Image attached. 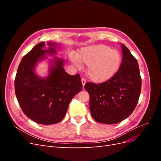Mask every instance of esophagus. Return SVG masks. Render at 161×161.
Returning <instances> with one entry per match:
<instances>
[{
    "mask_svg": "<svg viewBox=\"0 0 161 161\" xmlns=\"http://www.w3.org/2000/svg\"><path fill=\"white\" fill-rule=\"evenodd\" d=\"M81 82H82V86H83V87H84V86H85V85L86 83V79H85V78H82V79H81Z\"/></svg>",
    "mask_w": 161,
    "mask_h": 161,
    "instance_id": "1",
    "label": "esophagus"
}]
</instances>
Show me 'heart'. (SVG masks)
Wrapping results in <instances>:
<instances>
[{
  "mask_svg": "<svg viewBox=\"0 0 161 161\" xmlns=\"http://www.w3.org/2000/svg\"><path fill=\"white\" fill-rule=\"evenodd\" d=\"M69 58L77 67L81 66V61L88 66L87 75L95 82L109 80L120 69L121 56L116 50L106 45H95L82 48L79 56L70 53Z\"/></svg>",
  "mask_w": 161,
  "mask_h": 161,
  "instance_id": "b5f03b06",
  "label": "heart"
}]
</instances>
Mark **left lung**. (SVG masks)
Here are the masks:
<instances>
[{
	"mask_svg": "<svg viewBox=\"0 0 161 161\" xmlns=\"http://www.w3.org/2000/svg\"><path fill=\"white\" fill-rule=\"evenodd\" d=\"M122 61L118 72L109 80L99 84L86 82L90 95V111L95 121L118 124L132 113L138 103L142 79L137 60L123 43Z\"/></svg>",
	"mask_w": 161,
	"mask_h": 161,
	"instance_id": "8db88e82",
	"label": "left lung"
}]
</instances>
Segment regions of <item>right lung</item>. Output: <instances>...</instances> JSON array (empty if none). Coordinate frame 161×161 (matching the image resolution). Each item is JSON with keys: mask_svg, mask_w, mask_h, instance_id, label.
Masks as SVG:
<instances>
[{"mask_svg": "<svg viewBox=\"0 0 161 161\" xmlns=\"http://www.w3.org/2000/svg\"><path fill=\"white\" fill-rule=\"evenodd\" d=\"M45 43H38L23 56L14 79V90L23 113L35 122L50 125L64 118L70 101L82 89L79 74L70 75L64 70V61L55 58L46 78L36 75L37 62L45 59L46 53L56 52V44L47 43L48 50H42Z\"/></svg>", "mask_w": 161, "mask_h": 161, "instance_id": "1", "label": "right lung"}]
</instances>
